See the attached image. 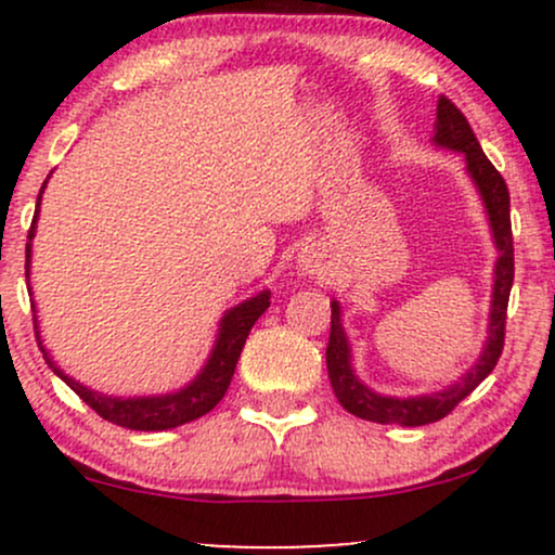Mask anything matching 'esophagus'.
Masks as SVG:
<instances>
[{
	"label": "esophagus",
	"mask_w": 555,
	"mask_h": 555,
	"mask_svg": "<svg viewBox=\"0 0 555 555\" xmlns=\"http://www.w3.org/2000/svg\"><path fill=\"white\" fill-rule=\"evenodd\" d=\"M299 269L305 273H315V276H321L323 269H326V263H323V256L315 250H302V256H299Z\"/></svg>",
	"instance_id": "obj_1"
}]
</instances>
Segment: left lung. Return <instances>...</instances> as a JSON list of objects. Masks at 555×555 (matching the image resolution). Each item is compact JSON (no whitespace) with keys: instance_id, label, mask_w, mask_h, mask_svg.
<instances>
[{"instance_id":"obj_1","label":"left lung","mask_w":555,"mask_h":555,"mask_svg":"<svg viewBox=\"0 0 555 555\" xmlns=\"http://www.w3.org/2000/svg\"><path fill=\"white\" fill-rule=\"evenodd\" d=\"M438 122H436V143L446 145L451 151H460L467 158V171L480 190L482 203L488 208L490 229H493L495 247H499V263H495V284H493V310H490V328L488 344L482 349V358L475 362L460 384L446 388L441 393H430V397L415 399H393L380 397L371 391L354 378L352 365H349V344L341 328V310L339 302H331V334L326 347V365L331 388H334L336 399L347 412L354 417L371 420L380 425H406V428H417V425L438 423V420L454 412L464 397L475 391L482 380L493 373L495 362L503 352V339H506V308H508V292L514 284V237H512V214H508V188L503 182L501 171L488 162L482 154L480 143H477L473 127L467 117L451 104V99L441 95L438 99Z\"/></svg>"}]
</instances>
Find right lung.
Listing matches in <instances>:
<instances>
[{
	"label": "right lung",
	"mask_w": 555,
	"mask_h": 555,
	"mask_svg": "<svg viewBox=\"0 0 555 555\" xmlns=\"http://www.w3.org/2000/svg\"><path fill=\"white\" fill-rule=\"evenodd\" d=\"M38 206H41V195H38L34 221H30V229H28V240H34ZM28 263H30V242L25 245V282H28V269H30ZM269 305H271V292L266 289L256 297L245 299V302L237 305V308L229 310V313L221 318L219 339H216V347L211 358L206 362V367H203L201 375H197L193 384L184 386L182 391L177 393H167V397H138V399L104 397V393L91 391V388L80 386L78 380L69 378V375L62 373L49 358L47 362L99 417L109 420V423L122 425V428H130V430H169V428H177V425L193 423V420L208 415V412L224 399L227 388L232 384L234 367H237L240 352L242 347H245L247 334H250V328L256 326V321L266 313ZM36 341L38 347H41L38 326H36ZM41 352L47 354V349L41 347Z\"/></svg>",
	"instance_id": "obj_1"
}]
</instances>
